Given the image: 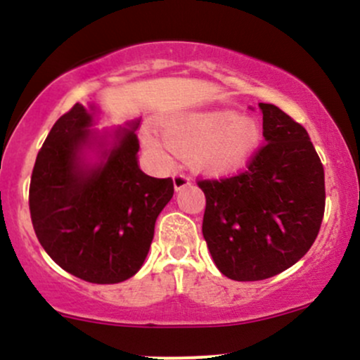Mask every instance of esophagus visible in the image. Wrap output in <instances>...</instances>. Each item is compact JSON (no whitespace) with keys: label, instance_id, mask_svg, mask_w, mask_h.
I'll list each match as a JSON object with an SVG mask.
<instances>
[{"label":"esophagus","instance_id":"obj_1","mask_svg":"<svg viewBox=\"0 0 360 360\" xmlns=\"http://www.w3.org/2000/svg\"><path fill=\"white\" fill-rule=\"evenodd\" d=\"M172 179H174V188H176V191H181L184 186H188V184H190V177L184 176V174H181V172L174 174Z\"/></svg>","mask_w":360,"mask_h":360}]
</instances>
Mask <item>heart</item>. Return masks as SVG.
Masks as SVG:
<instances>
[{
    "mask_svg": "<svg viewBox=\"0 0 360 360\" xmlns=\"http://www.w3.org/2000/svg\"><path fill=\"white\" fill-rule=\"evenodd\" d=\"M160 131L170 150L190 155L195 169L226 174L243 167L260 143V127L248 115L231 110L186 112L162 120ZM150 153L165 158V146L151 132H143Z\"/></svg>",
    "mask_w": 360,
    "mask_h": 360,
    "instance_id": "heart-1",
    "label": "heart"
}]
</instances>
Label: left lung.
<instances>
[{"label": "left lung", "instance_id": "left-lung-1", "mask_svg": "<svg viewBox=\"0 0 360 360\" xmlns=\"http://www.w3.org/2000/svg\"><path fill=\"white\" fill-rule=\"evenodd\" d=\"M259 108L266 145L248 167L198 181L207 198L203 238L217 269L234 281H260L297 264L324 215V169L307 131L276 105Z\"/></svg>", "mask_w": 360, "mask_h": 360}]
</instances>
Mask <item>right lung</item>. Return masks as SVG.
Segmentation results:
<instances>
[{
	"instance_id": "obj_1",
	"label": "right lung",
	"mask_w": 360,
	"mask_h": 360,
	"mask_svg": "<svg viewBox=\"0 0 360 360\" xmlns=\"http://www.w3.org/2000/svg\"><path fill=\"white\" fill-rule=\"evenodd\" d=\"M100 117L94 103H75L56 120L34 164L29 209L41 247L62 269L113 285L141 269L174 183L139 169V119L93 129Z\"/></svg>"
}]
</instances>
